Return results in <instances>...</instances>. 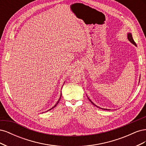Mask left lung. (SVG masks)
<instances>
[{
  "label": "left lung",
  "instance_id": "obj_1",
  "mask_svg": "<svg viewBox=\"0 0 146 146\" xmlns=\"http://www.w3.org/2000/svg\"><path fill=\"white\" fill-rule=\"evenodd\" d=\"M127 38H128V39H129V40L132 43V44H134V45H135L136 46V43H135V42L134 41V40H133V37H132V35L131 34V33H128V35H127ZM88 99H89V100L91 102L92 104H93L94 105H95L96 106V107H98L99 108V107H98V106H97V105H96L93 102H92L89 99V98H88ZM102 109H104V110H107V109H105V108H102Z\"/></svg>",
  "mask_w": 146,
  "mask_h": 146
}]
</instances>
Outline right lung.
Masks as SVG:
<instances>
[{"instance_id": "1", "label": "right lung", "mask_w": 146, "mask_h": 146, "mask_svg": "<svg viewBox=\"0 0 146 146\" xmlns=\"http://www.w3.org/2000/svg\"><path fill=\"white\" fill-rule=\"evenodd\" d=\"M61 94H60V99H58V102H56V104H55V105H54V107H52V108H50V110H52V108H55V107H56V105H57V104H58V102H59V101H60V99H61ZM48 110V111H49V110Z\"/></svg>"}]
</instances>
